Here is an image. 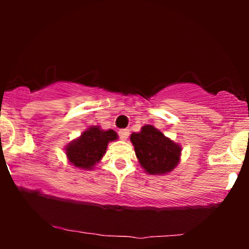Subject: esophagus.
Segmentation results:
<instances>
[{
	"mask_svg": "<svg viewBox=\"0 0 249 249\" xmlns=\"http://www.w3.org/2000/svg\"><path fill=\"white\" fill-rule=\"evenodd\" d=\"M119 136H120L122 141H125V139L129 137V130L128 129H121V130L119 131Z\"/></svg>",
	"mask_w": 249,
	"mask_h": 249,
	"instance_id": "obj_1",
	"label": "esophagus"
}]
</instances>
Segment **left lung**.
<instances>
[{"instance_id": "8db88e82", "label": "left lung", "mask_w": 249, "mask_h": 249, "mask_svg": "<svg viewBox=\"0 0 249 249\" xmlns=\"http://www.w3.org/2000/svg\"><path fill=\"white\" fill-rule=\"evenodd\" d=\"M130 141L139 163L148 175H164L178 165L181 147L151 124L132 132Z\"/></svg>"}]
</instances>
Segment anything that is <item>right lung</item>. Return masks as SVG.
<instances>
[{
    "label": "right lung",
    "instance_id": "add662e5",
    "mask_svg": "<svg viewBox=\"0 0 249 249\" xmlns=\"http://www.w3.org/2000/svg\"><path fill=\"white\" fill-rule=\"evenodd\" d=\"M117 138V132L112 129L102 130L100 127L88 128L79 138L67 145L68 160L77 168L89 170L103 158L108 142Z\"/></svg>",
    "mask_w": 249,
    "mask_h": 249
}]
</instances>
